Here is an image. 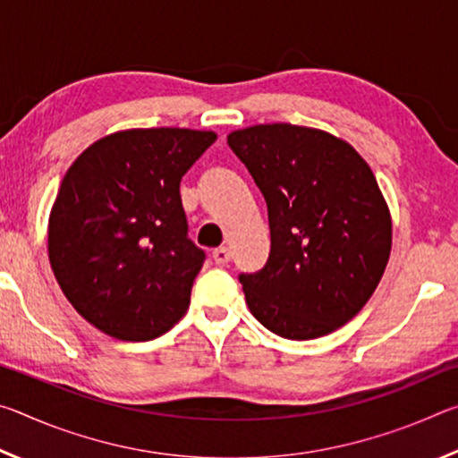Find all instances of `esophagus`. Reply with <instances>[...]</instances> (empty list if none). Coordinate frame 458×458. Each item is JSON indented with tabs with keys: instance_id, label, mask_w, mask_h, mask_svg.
Segmentation results:
<instances>
[{
	"instance_id": "obj_1",
	"label": "esophagus",
	"mask_w": 458,
	"mask_h": 458,
	"mask_svg": "<svg viewBox=\"0 0 458 458\" xmlns=\"http://www.w3.org/2000/svg\"><path fill=\"white\" fill-rule=\"evenodd\" d=\"M212 257L216 260V265H226L232 254H230V250H228L226 246H220V248H216V250L212 252Z\"/></svg>"
}]
</instances>
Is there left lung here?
Here are the masks:
<instances>
[{"label": "left lung", "instance_id": "8db88e82", "mask_svg": "<svg viewBox=\"0 0 458 458\" xmlns=\"http://www.w3.org/2000/svg\"><path fill=\"white\" fill-rule=\"evenodd\" d=\"M228 145L268 208L267 267L240 275L250 313L286 339L352 321L392 250L390 208L368 161L344 139L291 123L232 131Z\"/></svg>", "mask_w": 458, "mask_h": 458}]
</instances>
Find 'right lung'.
Returning a JSON list of instances; mask_svg holds the SVG:
<instances>
[{"instance_id":"1","label":"right lung","mask_w":458,"mask_h":458,"mask_svg":"<svg viewBox=\"0 0 458 458\" xmlns=\"http://www.w3.org/2000/svg\"><path fill=\"white\" fill-rule=\"evenodd\" d=\"M214 141V131L125 129L68 167L48 218V259L98 331L149 341L188 311L206 254L188 238L180 182Z\"/></svg>"}]
</instances>
